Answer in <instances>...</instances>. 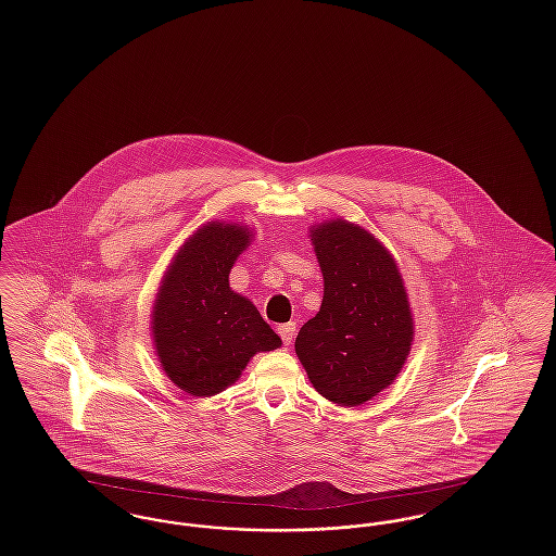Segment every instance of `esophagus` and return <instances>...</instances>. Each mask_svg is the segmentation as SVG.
<instances>
[{
	"label": "esophagus",
	"instance_id": "obj_1",
	"mask_svg": "<svg viewBox=\"0 0 556 556\" xmlns=\"http://www.w3.org/2000/svg\"><path fill=\"white\" fill-rule=\"evenodd\" d=\"M279 336L283 340V344L290 345L293 340V333H295V323H286V325H279Z\"/></svg>",
	"mask_w": 556,
	"mask_h": 556
}]
</instances>
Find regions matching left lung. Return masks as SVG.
<instances>
[{
	"mask_svg": "<svg viewBox=\"0 0 556 556\" xmlns=\"http://www.w3.org/2000/svg\"><path fill=\"white\" fill-rule=\"evenodd\" d=\"M323 273L317 317L295 354L318 394L361 406L394 383L415 340V318L396 258L365 227L329 218L311 227Z\"/></svg>",
	"mask_w": 556,
	"mask_h": 556,
	"instance_id": "8db88e82",
	"label": "left lung"
}]
</instances>
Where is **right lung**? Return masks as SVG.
Returning <instances> with one entry per match:
<instances>
[{
    "label": "right lung",
    "mask_w": 556,
    "mask_h": 556,
    "mask_svg": "<svg viewBox=\"0 0 556 556\" xmlns=\"http://www.w3.org/2000/svg\"><path fill=\"white\" fill-rule=\"evenodd\" d=\"M252 227L208 220L175 252L152 306L150 331L166 377L187 396L227 390L258 352L281 348L258 308L229 286Z\"/></svg>",
    "instance_id": "1"
}]
</instances>
